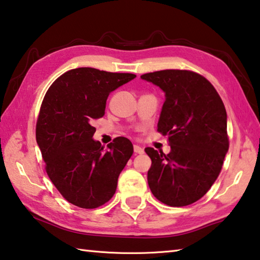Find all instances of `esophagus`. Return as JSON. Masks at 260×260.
<instances>
[{"label": "esophagus", "mask_w": 260, "mask_h": 260, "mask_svg": "<svg viewBox=\"0 0 260 260\" xmlns=\"http://www.w3.org/2000/svg\"><path fill=\"white\" fill-rule=\"evenodd\" d=\"M134 152L135 153H143V149L140 146H138V144H134Z\"/></svg>", "instance_id": "obj_1"}]
</instances>
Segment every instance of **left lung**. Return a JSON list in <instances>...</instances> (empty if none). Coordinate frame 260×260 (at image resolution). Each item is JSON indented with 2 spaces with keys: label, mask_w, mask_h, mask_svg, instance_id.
Instances as JSON below:
<instances>
[{
  "label": "left lung",
  "mask_w": 260,
  "mask_h": 260,
  "mask_svg": "<svg viewBox=\"0 0 260 260\" xmlns=\"http://www.w3.org/2000/svg\"><path fill=\"white\" fill-rule=\"evenodd\" d=\"M165 93L157 131L169 136L171 152L146 148L151 159L148 183L158 201L170 206L195 203L221 171L230 148L227 113L211 82L188 70L142 74Z\"/></svg>",
  "instance_id": "left-lung-1"
}]
</instances>
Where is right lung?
I'll return each mask as SVG.
<instances>
[{
  "mask_svg": "<svg viewBox=\"0 0 260 260\" xmlns=\"http://www.w3.org/2000/svg\"><path fill=\"white\" fill-rule=\"evenodd\" d=\"M135 77L79 68L61 74L47 90L35 135L48 177L69 203L96 209L116 192L133 144L119 136L104 149L93 140V121L104 116L109 94Z\"/></svg>",
  "mask_w": 260,
  "mask_h": 260,
  "instance_id": "right-lung-1",
  "label": "right lung"
}]
</instances>
